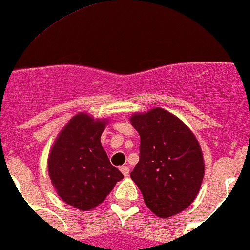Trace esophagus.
I'll use <instances>...</instances> for the list:
<instances>
[{
	"label": "esophagus",
	"instance_id": "34e87169",
	"mask_svg": "<svg viewBox=\"0 0 250 250\" xmlns=\"http://www.w3.org/2000/svg\"><path fill=\"white\" fill-rule=\"evenodd\" d=\"M120 171L124 174V176H128V174H130V168H128L127 166H123V167H120Z\"/></svg>",
	"mask_w": 250,
	"mask_h": 250
}]
</instances>
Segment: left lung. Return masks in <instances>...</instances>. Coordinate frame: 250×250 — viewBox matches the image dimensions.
Wrapping results in <instances>:
<instances>
[{"instance_id":"1","label":"left lung","mask_w":250,"mask_h":250,"mask_svg":"<svg viewBox=\"0 0 250 250\" xmlns=\"http://www.w3.org/2000/svg\"><path fill=\"white\" fill-rule=\"evenodd\" d=\"M131 124L141 137L139 161L131 179L146 205L161 218L187 208L199 192L204 158L192 131L165 109L133 114Z\"/></svg>"}]
</instances>
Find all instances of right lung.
<instances>
[{"mask_svg":"<svg viewBox=\"0 0 250 250\" xmlns=\"http://www.w3.org/2000/svg\"><path fill=\"white\" fill-rule=\"evenodd\" d=\"M107 120L80 113L66 124L49 156V174L58 195L87 211L98 206L124 175L111 165L100 137Z\"/></svg>","mask_w":250,"mask_h":250,"instance_id":"1","label":"right lung"}]
</instances>
